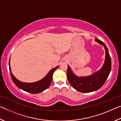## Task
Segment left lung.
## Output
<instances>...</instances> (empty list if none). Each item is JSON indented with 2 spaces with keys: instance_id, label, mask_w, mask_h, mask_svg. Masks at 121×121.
Here are the masks:
<instances>
[{
  "instance_id": "obj_1",
  "label": "left lung",
  "mask_w": 121,
  "mask_h": 121,
  "mask_svg": "<svg viewBox=\"0 0 121 121\" xmlns=\"http://www.w3.org/2000/svg\"><path fill=\"white\" fill-rule=\"evenodd\" d=\"M95 40L104 46L106 51L105 62L99 71L89 76L78 77L68 66L67 75L69 82L73 89L81 92L89 93L99 90L105 83L111 70V58L107 46L98 38H95Z\"/></svg>"
}]
</instances>
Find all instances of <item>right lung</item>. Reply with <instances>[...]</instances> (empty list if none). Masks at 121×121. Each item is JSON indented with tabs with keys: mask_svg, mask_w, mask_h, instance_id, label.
I'll use <instances>...</instances> for the list:
<instances>
[{
	"mask_svg": "<svg viewBox=\"0 0 121 121\" xmlns=\"http://www.w3.org/2000/svg\"><path fill=\"white\" fill-rule=\"evenodd\" d=\"M58 67L59 66H57L51 69L48 74L46 75V76L40 81L34 83H24L16 79L13 75V73H12L11 69L10 67V59L9 60V71L10 73H11V78L14 83L21 90L32 94H37L42 92L50 86L52 81L53 73H54L55 70L58 68Z\"/></svg>",
	"mask_w": 121,
	"mask_h": 121,
	"instance_id": "1",
	"label": "right lung"
}]
</instances>
